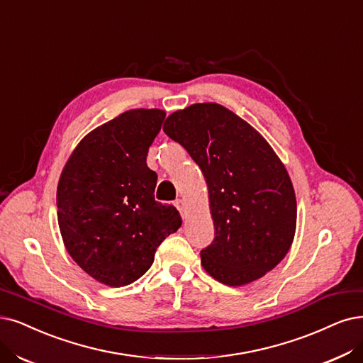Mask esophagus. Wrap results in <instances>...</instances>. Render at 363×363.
<instances>
[{
	"instance_id": "obj_1",
	"label": "esophagus",
	"mask_w": 363,
	"mask_h": 363,
	"mask_svg": "<svg viewBox=\"0 0 363 363\" xmlns=\"http://www.w3.org/2000/svg\"><path fill=\"white\" fill-rule=\"evenodd\" d=\"M174 206H177V209L181 212L182 218H185V212H186V205L182 199H177L174 200Z\"/></svg>"
}]
</instances>
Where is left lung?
<instances>
[{
  "instance_id": "left-lung-1",
  "label": "left lung",
  "mask_w": 363,
  "mask_h": 363,
  "mask_svg": "<svg viewBox=\"0 0 363 363\" xmlns=\"http://www.w3.org/2000/svg\"><path fill=\"white\" fill-rule=\"evenodd\" d=\"M164 133L202 170L216 229L203 269L220 283H252L286 257L296 232V196L272 146L218 103H196L167 116Z\"/></svg>"
}]
</instances>
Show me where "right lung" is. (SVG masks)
Returning a JSON list of instances; mask_svg holds the SVG:
<instances>
[{
    "label": "right lung",
    "instance_id": "1",
    "mask_svg": "<svg viewBox=\"0 0 363 363\" xmlns=\"http://www.w3.org/2000/svg\"><path fill=\"white\" fill-rule=\"evenodd\" d=\"M166 112L131 109L89 131L61 172L58 225L70 257L101 284L123 287L154 263L181 227L177 208L155 202L146 155Z\"/></svg>",
    "mask_w": 363,
    "mask_h": 363
}]
</instances>
